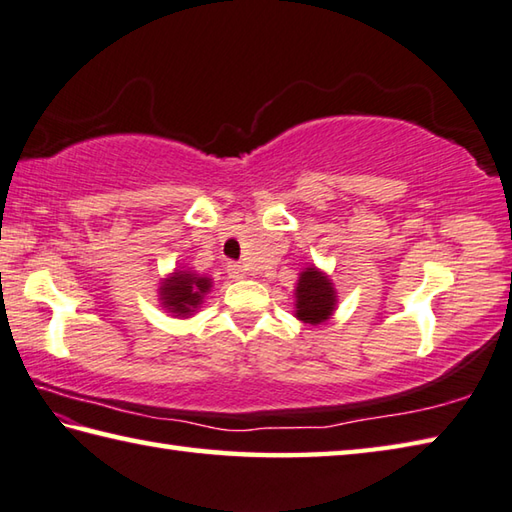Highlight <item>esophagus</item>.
Segmentation results:
<instances>
[{
	"label": "esophagus",
	"mask_w": 512,
	"mask_h": 512,
	"mask_svg": "<svg viewBox=\"0 0 512 512\" xmlns=\"http://www.w3.org/2000/svg\"><path fill=\"white\" fill-rule=\"evenodd\" d=\"M228 275L233 279H244L248 273L242 264H228Z\"/></svg>",
	"instance_id": "obj_1"
}]
</instances>
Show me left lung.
I'll return each mask as SVG.
<instances>
[{"label":"left lung","instance_id":"obj_1","mask_svg":"<svg viewBox=\"0 0 512 512\" xmlns=\"http://www.w3.org/2000/svg\"><path fill=\"white\" fill-rule=\"evenodd\" d=\"M337 308V290L333 279L317 266L299 273L295 286V317L299 322L317 326L328 322Z\"/></svg>","mask_w":512,"mask_h":512}]
</instances>
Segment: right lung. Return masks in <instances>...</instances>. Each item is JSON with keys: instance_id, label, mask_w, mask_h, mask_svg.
<instances>
[{"instance_id": "add662e5", "label": "right lung", "mask_w": 512, "mask_h": 512, "mask_svg": "<svg viewBox=\"0 0 512 512\" xmlns=\"http://www.w3.org/2000/svg\"><path fill=\"white\" fill-rule=\"evenodd\" d=\"M213 288V279L197 275L190 268H175L173 273L159 282V304L173 317H193L202 308L206 295Z\"/></svg>"}]
</instances>
